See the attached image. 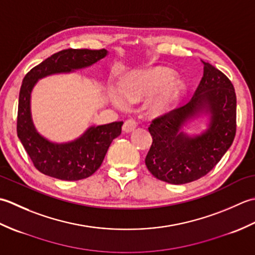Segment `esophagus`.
Masks as SVG:
<instances>
[{
	"label": "esophagus",
	"instance_id": "34e87169",
	"mask_svg": "<svg viewBox=\"0 0 255 255\" xmlns=\"http://www.w3.org/2000/svg\"><path fill=\"white\" fill-rule=\"evenodd\" d=\"M137 127V123L133 121V119H128L124 123V126H123V130L125 132H131L133 131L134 129Z\"/></svg>",
	"mask_w": 255,
	"mask_h": 255
}]
</instances>
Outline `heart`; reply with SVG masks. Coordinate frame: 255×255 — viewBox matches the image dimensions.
<instances>
[{"label": "heart", "mask_w": 255, "mask_h": 255, "mask_svg": "<svg viewBox=\"0 0 255 255\" xmlns=\"http://www.w3.org/2000/svg\"><path fill=\"white\" fill-rule=\"evenodd\" d=\"M172 70L164 67H153L134 71L124 78L121 90H110L111 102L117 108H125L127 103L147 100L145 108L152 115H162L175 105L185 90L180 78L173 77Z\"/></svg>", "instance_id": "obj_1"}]
</instances>
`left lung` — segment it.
Returning <instances> with one entry per match:
<instances>
[{"label": "left lung", "instance_id": "1", "mask_svg": "<svg viewBox=\"0 0 255 255\" xmlns=\"http://www.w3.org/2000/svg\"><path fill=\"white\" fill-rule=\"evenodd\" d=\"M186 105L152 121V144L145 156L151 174L166 183L185 184L207 174L231 147L236 136L237 97L234 85L210 63ZM205 124L199 134L185 128Z\"/></svg>", "mask_w": 255, "mask_h": 255}]
</instances>
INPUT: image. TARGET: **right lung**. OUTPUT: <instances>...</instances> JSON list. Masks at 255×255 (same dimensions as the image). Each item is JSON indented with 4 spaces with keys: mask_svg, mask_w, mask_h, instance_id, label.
<instances>
[{
    "mask_svg": "<svg viewBox=\"0 0 255 255\" xmlns=\"http://www.w3.org/2000/svg\"><path fill=\"white\" fill-rule=\"evenodd\" d=\"M107 55L106 49H66L47 58L25 75L18 97L17 136L36 169L44 174L62 181L91 176L101 166L113 140L122 133L124 123L93 125L71 141H51L38 132L32 122V90L41 79L89 68Z\"/></svg>",
    "mask_w": 255,
    "mask_h": 255,
    "instance_id": "add662e5",
    "label": "right lung"
}]
</instances>
